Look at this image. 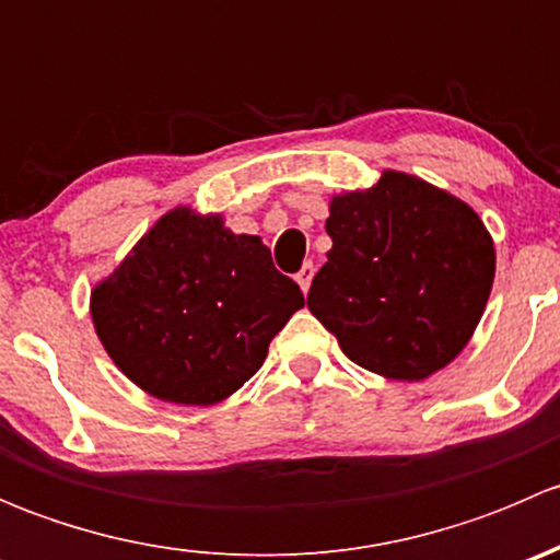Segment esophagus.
<instances>
[{
  "label": "esophagus",
  "instance_id": "34e87169",
  "mask_svg": "<svg viewBox=\"0 0 560 560\" xmlns=\"http://www.w3.org/2000/svg\"><path fill=\"white\" fill-rule=\"evenodd\" d=\"M312 279H314V265L306 262V265H303V268L295 273V281H298V284H301L303 292H308V287H312Z\"/></svg>",
  "mask_w": 560,
  "mask_h": 560
}]
</instances>
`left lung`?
<instances>
[{
  "instance_id": "1",
  "label": "left lung",
  "mask_w": 560,
  "mask_h": 560,
  "mask_svg": "<svg viewBox=\"0 0 560 560\" xmlns=\"http://www.w3.org/2000/svg\"><path fill=\"white\" fill-rule=\"evenodd\" d=\"M332 248L308 308L352 363L420 382L460 354L490 298L495 248L463 200L387 171L365 191L332 197Z\"/></svg>"
}]
</instances>
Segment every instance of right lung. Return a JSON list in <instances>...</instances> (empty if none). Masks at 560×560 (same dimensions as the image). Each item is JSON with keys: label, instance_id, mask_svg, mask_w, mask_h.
I'll list each match as a JSON object with an SVG mask.
<instances>
[{"label": "right lung", "instance_id": "obj_1", "mask_svg": "<svg viewBox=\"0 0 560 560\" xmlns=\"http://www.w3.org/2000/svg\"><path fill=\"white\" fill-rule=\"evenodd\" d=\"M303 303L257 235L173 208L94 287L92 319L105 352L140 389L211 406L257 374Z\"/></svg>", "mask_w": 560, "mask_h": 560}]
</instances>
